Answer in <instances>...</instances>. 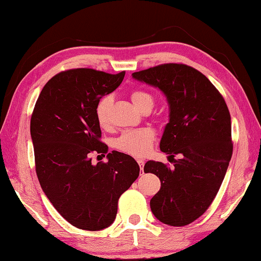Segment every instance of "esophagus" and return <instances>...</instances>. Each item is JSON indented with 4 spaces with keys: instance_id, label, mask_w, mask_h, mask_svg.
<instances>
[{
    "instance_id": "obj_1",
    "label": "esophagus",
    "mask_w": 261,
    "mask_h": 261,
    "mask_svg": "<svg viewBox=\"0 0 261 261\" xmlns=\"http://www.w3.org/2000/svg\"><path fill=\"white\" fill-rule=\"evenodd\" d=\"M137 162H138V165H139V167H140V173L143 174L144 173V165H145V162H144V160H141V159H138V160H137Z\"/></svg>"
}]
</instances>
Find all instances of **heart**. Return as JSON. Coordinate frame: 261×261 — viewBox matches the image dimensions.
Here are the masks:
<instances>
[{
    "label": "heart",
    "instance_id": "obj_1",
    "mask_svg": "<svg viewBox=\"0 0 261 261\" xmlns=\"http://www.w3.org/2000/svg\"><path fill=\"white\" fill-rule=\"evenodd\" d=\"M131 100L139 110L149 108L152 109L154 105V96L152 93L145 90H136L131 93ZM113 100L110 96H103L96 106V120L101 126H108L109 124V109ZM155 132L149 127H140V129H131L123 131L121 136L115 140V147L118 151L132 156H145L151 152Z\"/></svg>",
    "mask_w": 261,
    "mask_h": 261
}]
</instances>
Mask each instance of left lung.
Returning a JSON list of instances; mask_svg holds the SVG:
<instances>
[{"label":"left lung","instance_id":"left-lung-1","mask_svg":"<svg viewBox=\"0 0 261 261\" xmlns=\"http://www.w3.org/2000/svg\"><path fill=\"white\" fill-rule=\"evenodd\" d=\"M132 78L159 88L169 106L160 149L173 158L174 167L158 161L144 167L161 182L149 202L152 213L168 226H187L214 200L232 155L226 101L208 78L185 64H161L134 72Z\"/></svg>","mask_w":261,"mask_h":261}]
</instances>
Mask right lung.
<instances>
[{
    "label": "right lung",
    "instance_id": "add662e5",
    "mask_svg": "<svg viewBox=\"0 0 261 261\" xmlns=\"http://www.w3.org/2000/svg\"><path fill=\"white\" fill-rule=\"evenodd\" d=\"M124 74L93 69L57 73L42 88L31 117L42 191L69 223L84 230L109 227L121 194L139 176L138 163L127 154L113 151L107 162L96 165L90 158L93 152H108L100 141L95 110L103 95L121 85Z\"/></svg>",
    "mask_w": 261,
    "mask_h": 261
}]
</instances>
